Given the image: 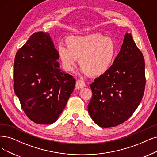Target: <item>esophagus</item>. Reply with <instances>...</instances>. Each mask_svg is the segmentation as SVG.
Masks as SVG:
<instances>
[{
    "label": "esophagus",
    "mask_w": 157,
    "mask_h": 157,
    "mask_svg": "<svg viewBox=\"0 0 157 157\" xmlns=\"http://www.w3.org/2000/svg\"><path fill=\"white\" fill-rule=\"evenodd\" d=\"M86 86V83L84 81H83L82 80H78L76 82V86L77 87H78V89H81L83 88L84 87H85Z\"/></svg>",
    "instance_id": "34e87169"
}]
</instances>
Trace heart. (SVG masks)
<instances>
[{
  "instance_id": "1",
  "label": "heart",
  "mask_w": 157,
  "mask_h": 157,
  "mask_svg": "<svg viewBox=\"0 0 157 157\" xmlns=\"http://www.w3.org/2000/svg\"><path fill=\"white\" fill-rule=\"evenodd\" d=\"M66 42L67 47L60 44L57 48L59 60L66 71L73 70L79 57L81 71L90 76H100L109 70L114 61L117 48L111 37L91 33L70 36Z\"/></svg>"
}]
</instances>
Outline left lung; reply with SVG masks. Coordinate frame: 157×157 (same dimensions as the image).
Returning <instances> with one entry per match:
<instances>
[{"instance_id": "obj_1", "label": "left lung", "mask_w": 157, "mask_h": 157, "mask_svg": "<svg viewBox=\"0 0 157 157\" xmlns=\"http://www.w3.org/2000/svg\"><path fill=\"white\" fill-rule=\"evenodd\" d=\"M146 85L145 62L131 33L125 35L121 51L105 73L90 84V117L102 128L115 127L133 114Z\"/></svg>"}]
</instances>
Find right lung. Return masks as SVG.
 I'll use <instances>...</instances> for the list:
<instances>
[{
  "instance_id": "add662e5",
  "label": "right lung",
  "mask_w": 157,
  "mask_h": 157,
  "mask_svg": "<svg viewBox=\"0 0 157 157\" xmlns=\"http://www.w3.org/2000/svg\"><path fill=\"white\" fill-rule=\"evenodd\" d=\"M57 50L48 33L31 35L14 62V91L35 123H54L73 91L75 79L59 68Z\"/></svg>"
}]
</instances>
